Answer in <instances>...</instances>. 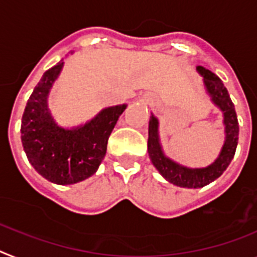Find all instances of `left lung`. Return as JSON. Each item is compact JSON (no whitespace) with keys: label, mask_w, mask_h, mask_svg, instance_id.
I'll return each mask as SVG.
<instances>
[{"label":"left lung","mask_w":257,"mask_h":257,"mask_svg":"<svg viewBox=\"0 0 257 257\" xmlns=\"http://www.w3.org/2000/svg\"><path fill=\"white\" fill-rule=\"evenodd\" d=\"M196 69L204 77V86L212 102L223 113L226 137L218 158L215 159L212 165L204 169H189V167L179 165L172 159L167 158L162 150V145L159 142L158 118L152 115L149 121L148 152L152 163L167 182L178 187H183V188H201L208 185L209 183L214 182L215 179L219 178L227 169L231 159L234 158L236 145H238V117H236L234 104L228 95L227 88L225 87L223 82L210 70L204 66H197Z\"/></svg>","instance_id":"obj_1"}]
</instances>
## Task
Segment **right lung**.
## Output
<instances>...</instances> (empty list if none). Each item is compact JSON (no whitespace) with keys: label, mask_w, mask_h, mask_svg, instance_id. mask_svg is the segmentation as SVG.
Masks as SVG:
<instances>
[{"label":"right lung","mask_w":257,"mask_h":257,"mask_svg":"<svg viewBox=\"0 0 257 257\" xmlns=\"http://www.w3.org/2000/svg\"><path fill=\"white\" fill-rule=\"evenodd\" d=\"M64 62L43 74L27 100L21 125V139L29 162L49 182L66 185L94 175L107 152L112 129L126 104L108 107L86 124L62 128L48 109V94Z\"/></svg>","instance_id":"1"}]
</instances>
